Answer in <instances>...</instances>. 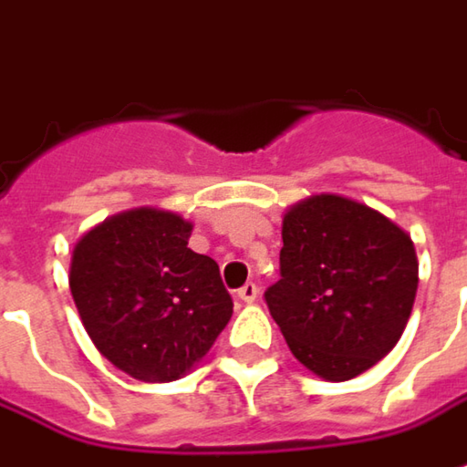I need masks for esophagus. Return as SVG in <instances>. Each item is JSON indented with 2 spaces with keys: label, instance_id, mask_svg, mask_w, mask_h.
Returning a JSON list of instances; mask_svg holds the SVG:
<instances>
[{
  "label": "esophagus",
  "instance_id": "1",
  "mask_svg": "<svg viewBox=\"0 0 467 467\" xmlns=\"http://www.w3.org/2000/svg\"><path fill=\"white\" fill-rule=\"evenodd\" d=\"M237 297L243 299V302H255V299H258V286L253 282H248L245 286L237 289Z\"/></svg>",
  "mask_w": 467,
  "mask_h": 467
}]
</instances>
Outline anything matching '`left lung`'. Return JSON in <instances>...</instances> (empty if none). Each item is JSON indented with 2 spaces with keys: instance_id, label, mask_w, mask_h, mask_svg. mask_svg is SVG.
<instances>
[{
  "instance_id": "1",
  "label": "left lung",
  "mask_w": 467,
  "mask_h": 467,
  "mask_svg": "<svg viewBox=\"0 0 467 467\" xmlns=\"http://www.w3.org/2000/svg\"><path fill=\"white\" fill-rule=\"evenodd\" d=\"M282 240V279L264 297L292 354L326 379L362 375L409 323L419 286L410 237L364 203L313 196L286 212Z\"/></svg>"
}]
</instances>
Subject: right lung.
<instances>
[{"label": "right lung", "instance_id": "right-lung-1", "mask_svg": "<svg viewBox=\"0 0 467 467\" xmlns=\"http://www.w3.org/2000/svg\"><path fill=\"white\" fill-rule=\"evenodd\" d=\"M188 237L178 214L137 209L74 248L69 286L85 330L108 362L144 382L181 378L233 317L217 261Z\"/></svg>", "mask_w": 467, "mask_h": 467}]
</instances>
